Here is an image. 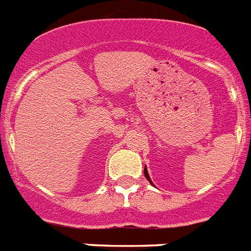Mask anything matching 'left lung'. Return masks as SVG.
I'll use <instances>...</instances> for the list:
<instances>
[{
	"label": "left lung",
	"mask_w": 251,
	"mask_h": 251,
	"mask_svg": "<svg viewBox=\"0 0 251 251\" xmlns=\"http://www.w3.org/2000/svg\"><path fill=\"white\" fill-rule=\"evenodd\" d=\"M144 175H145V177L148 178V181L151 184V177H149V174H148V171H147V167L144 168ZM151 185H153V184H151Z\"/></svg>",
	"instance_id": "obj_1"
}]
</instances>
